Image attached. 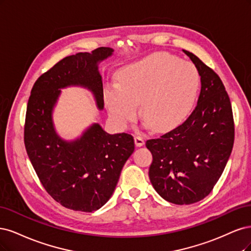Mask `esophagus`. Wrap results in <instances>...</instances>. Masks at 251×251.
I'll list each match as a JSON object with an SVG mask.
<instances>
[{
  "instance_id": "obj_1",
  "label": "esophagus",
  "mask_w": 251,
  "mask_h": 251,
  "mask_svg": "<svg viewBox=\"0 0 251 251\" xmlns=\"http://www.w3.org/2000/svg\"><path fill=\"white\" fill-rule=\"evenodd\" d=\"M134 144H135L136 147H142L143 145L145 144L144 137L141 136V135H135L134 136Z\"/></svg>"
}]
</instances>
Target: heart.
Wrapping results in <instances>:
<instances>
[{
  "instance_id": "heart-1",
  "label": "heart",
  "mask_w": 251,
  "mask_h": 251,
  "mask_svg": "<svg viewBox=\"0 0 251 251\" xmlns=\"http://www.w3.org/2000/svg\"><path fill=\"white\" fill-rule=\"evenodd\" d=\"M199 88L192 63L168 53H155L120 72V84L110 85L104 101L114 123L124 128L140 114L155 131L179 124L189 115Z\"/></svg>"
}]
</instances>
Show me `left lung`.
Instances as JSON below:
<instances>
[{"label": "left lung", "instance_id": "obj_1", "mask_svg": "<svg viewBox=\"0 0 251 251\" xmlns=\"http://www.w3.org/2000/svg\"><path fill=\"white\" fill-rule=\"evenodd\" d=\"M182 51L200 75L197 105L181 125L146 142L153 157L149 168L153 188L179 205L195 203L212 192L234 141L231 104L220 77L196 55Z\"/></svg>", "mask_w": 251, "mask_h": 251}]
</instances>
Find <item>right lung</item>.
I'll use <instances>...</instances> for the list:
<instances>
[{"instance_id": "obj_1", "label": "right lung", "mask_w": 251, "mask_h": 251, "mask_svg": "<svg viewBox=\"0 0 251 251\" xmlns=\"http://www.w3.org/2000/svg\"><path fill=\"white\" fill-rule=\"evenodd\" d=\"M101 47L61 59L32 87L27 105L24 142L38 178L48 194L62 206L91 213L114 193L121 171L134 150L132 135L109 134L95 123L74 141L56 133L52 112L60 88L82 86L103 109V83L98 64L112 55Z\"/></svg>"}]
</instances>
